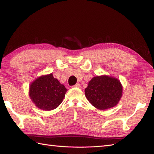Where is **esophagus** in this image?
Masks as SVG:
<instances>
[{
  "label": "esophagus",
  "instance_id": "1",
  "mask_svg": "<svg viewBox=\"0 0 154 154\" xmlns=\"http://www.w3.org/2000/svg\"><path fill=\"white\" fill-rule=\"evenodd\" d=\"M81 87V85H80V84H79V83H77V84H75V85H73V87H77V88H79Z\"/></svg>",
  "mask_w": 154,
  "mask_h": 154
}]
</instances>
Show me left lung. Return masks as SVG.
Segmentation results:
<instances>
[{
	"instance_id": "obj_1",
	"label": "left lung",
	"mask_w": 154,
	"mask_h": 154,
	"mask_svg": "<svg viewBox=\"0 0 154 154\" xmlns=\"http://www.w3.org/2000/svg\"><path fill=\"white\" fill-rule=\"evenodd\" d=\"M122 93L120 81L106 75L91 79L85 91L89 103L97 109L105 110L116 106Z\"/></svg>"
}]
</instances>
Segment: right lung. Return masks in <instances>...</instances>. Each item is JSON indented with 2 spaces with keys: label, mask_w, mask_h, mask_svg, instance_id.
Here are the masks:
<instances>
[{
  "label": "right lung",
  "mask_w": 154,
  "mask_h": 154,
  "mask_svg": "<svg viewBox=\"0 0 154 154\" xmlns=\"http://www.w3.org/2000/svg\"><path fill=\"white\" fill-rule=\"evenodd\" d=\"M67 91L51 73L38 78L31 84L30 97L39 109L51 110L61 103Z\"/></svg>",
  "instance_id": "add662e5"
}]
</instances>
